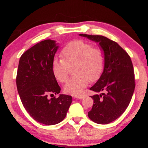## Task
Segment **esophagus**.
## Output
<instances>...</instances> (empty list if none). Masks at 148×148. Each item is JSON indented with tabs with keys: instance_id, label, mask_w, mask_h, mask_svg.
Returning <instances> with one entry per match:
<instances>
[{
	"instance_id": "esophagus-1",
	"label": "esophagus",
	"mask_w": 148,
	"mask_h": 148,
	"mask_svg": "<svg viewBox=\"0 0 148 148\" xmlns=\"http://www.w3.org/2000/svg\"><path fill=\"white\" fill-rule=\"evenodd\" d=\"M75 98L78 99H83L84 98V95H78V96H75Z\"/></svg>"
}]
</instances>
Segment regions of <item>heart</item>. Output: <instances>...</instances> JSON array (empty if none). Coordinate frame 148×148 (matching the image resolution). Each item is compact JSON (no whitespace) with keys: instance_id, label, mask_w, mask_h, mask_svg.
<instances>
[{"instance_id":"1","label":"heart","mask_w":148,"mask_h":148,"mask_svg":"<svg viewBox=\"0 0 148 148\" xmlns=\"http://www.w3.org/2000/svg\"><path fill=\"white\" fill-rule=\"evenodd\" d=\"M64 58H55L53 62V72L58 81L68 80L71 67H75L76 76L69 80L64 86L65 92L77 96L83 93L89 81L99 79L103 70L105 54L100 48H94L93 44L83 40L71 42L62 50Z\"/></svg>"}]
</instances>
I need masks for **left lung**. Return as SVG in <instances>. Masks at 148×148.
I'll use <instances>...</instances> for the list:
<instances>
[{"label":"left lung","instance_id":"8db88e82","mask_svg":"<svg viewBox=\"0 0 148 148\" xmlns=\"http://www.w3.org/2000/svg\"><path fill=\"white\" fill-rule=\"evenodd\" d=\"M98 43L105 54L102 73L90 88L96 93L88 116L96 123L108 124L118 118L129 105L135 89L134 67L128 53L117 42L102 36L79 34Z\"/></svg>","mask_w":148,"mask_h":148}]
</instances>
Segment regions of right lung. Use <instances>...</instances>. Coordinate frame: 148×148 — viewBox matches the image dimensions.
Segmentation results:
<instances>
[{"mask_svg":"<svg viewBox=\"0 0 148 148\" xmlns=\"http://www.w3.org/2000/svg\"><path fill=\"white\" fill-rule=\"evenodd\" d=\"M58 48L56 40H42L25 52L18 64L16 86L21 102L31 117L46 125L61 122L72 103V97L65 94L48 97L61 90L52 69Z\"/></svg>","mask_w":148,"mask_h":148,"instance_id":"1","label":"right lung"}]
</instances>
